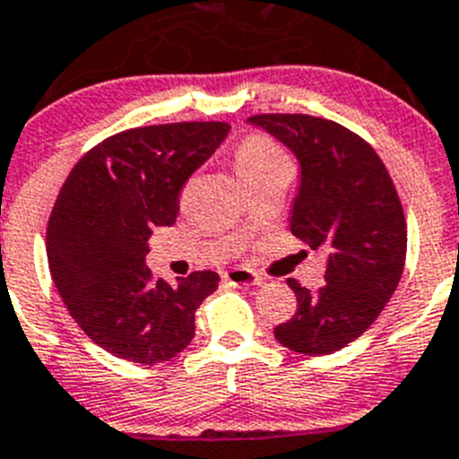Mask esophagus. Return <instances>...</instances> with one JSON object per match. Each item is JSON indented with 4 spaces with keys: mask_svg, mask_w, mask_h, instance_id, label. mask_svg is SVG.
<instances>
[{
    "mask_svg": "<svg viewBox=\"0 0 459 459\" xmlns=\"http://www.w3.org/2000/svg\"><path fill=\"white\" fill-rule=\"evenodd\" d=\"M224 281L229 282V285H233V288H251V285H260V282H263V278H260L254 269L238 267V269H230V272H226Z\"/></svg>",
    "mask_w": 459,
    "mask_h": 459,
    "instance_id": "1",
    "label": "esophagus"
}]
</instances>
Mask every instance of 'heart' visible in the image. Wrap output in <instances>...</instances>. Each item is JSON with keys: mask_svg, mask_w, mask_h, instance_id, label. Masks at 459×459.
<instances>
[{"mask_svg": "<svg viewBox=\"0 0 459 459\" xmlns=\"http://www.w3.org/2000/svg\"><path fill=\"white\" fill-rule=\"evenodd\" d=\"M281 160H288V158H285V153L281 152V147L276 143H272L264 135H249V138H244L238 144L233 156V165L242 178Z\"/></svg>", "mask_w": 459, "mask_h": 459, "instance_id": "obj_1", "label": "heart"}]
</instances>
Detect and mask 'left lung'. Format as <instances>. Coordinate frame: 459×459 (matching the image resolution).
<instances>
[{"label":"left lung","mask_w":459,"mask_h":459,"mask_svg":"<svg viewBox=\"0 0 459 459\" xmlns=\"http://www.w3.org/2000/svg\"><path fill=\"white\" fill-rule=\"evenodd\" d=\"M249 122L297 153L301 187L290 230L326 254V282L316 292L288 278L297 310L273 335L297 353H335L374 324L401 281L403 205L374 147L342 124L303 113H263Z\"/></svg>","instance_id":"obj_1"}]
</instances>
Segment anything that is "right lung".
Listing matches in <instances>:
<instances>
[{"instance_id": "add662e5", "label": "right lung", "mask_w": 459, "mask_h": 459, "mask_svg": "<svg viewBox=\"0 0 459 459\" xmlns=\"http://www.w3.org/2000/svg\"><path fill=\"white\" fill-rule=\"evenodd\" d=\"M226 122L128 128L72 167L47 224V260L72 319L101 349L160 365L195 337V312L220 273L192 272L177 288L144 264L153 226H171L178 196L229 133Z\"/></svg>"}]
</instances>
